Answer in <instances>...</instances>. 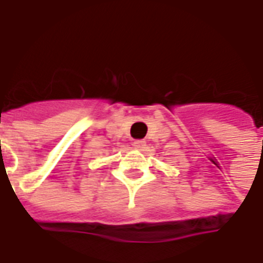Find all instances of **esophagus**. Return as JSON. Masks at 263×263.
Returning a JSON list of instances; mask_svg holds the SVG:
<instances>
[{
    "label": "esophagus",
    "mask_w": 263,
    "mask_h": 263,
    "mask_svg": "<svg viewBox=\"0 0 263 263\" xmlns=\"http://www.w3.org/2000/svg\"><path fill=\"white\" fill-rule=\"evenodd\" d=\"M134 148H137V149H143V148H145V145H147V143L144 141V140H136L133 143Z\"/></svg>",
    "instance_id": "esophagus-1"
}]
</instances>
